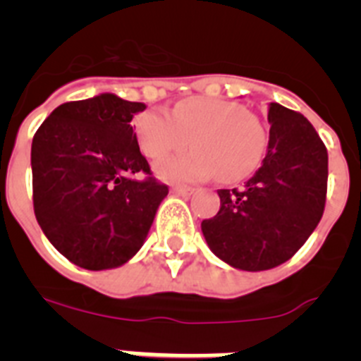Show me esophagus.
<instances>
[{
    "mask_svg": "<svg viewBox=\"0 0 361 361\" xmlns=\"http://www.w3.org/2000/svg\"><path fill=\"white\" fill-rule=\"evenodd\" d=\"M171 191H173V193H178V195H191V193L195 191V188L178 186V184H175V186H171Z\"/></svg>",
    "mask_w": 361,
    "mask_h": 361,
    "instance_id": "esophagus-1",
    "label": "esophagus"
}]
</instances>
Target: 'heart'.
<instances>
[{
	"instance_id": "1",
	"label": "heart",
	"mask_w": 361,
	"mask_h": 361,
	"mask_svg": "<svg viewBox=\"0 0 361 361\" xmlns=\"http://www.w3.org/2000/svg\"><path fill=\"white\" fill-rule=\"evenodd\" d=\"M137 141L149 159L193 146L188 153L161 159L155 171L166 180H202L216 175L237 183L262 162L269 142L266 124L240 103L216 97H190L170 116L146 110L135 117Z\"/></svg>"
}]
</instances>
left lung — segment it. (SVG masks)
Segmentation results:
<instances>
[{
	"label": "left lung",
	"mask_w": 361,
	"mask_h": 361,
	"mask_svg": "<svg viewBox=\"0 0 361 361\" xmlns=\"http://www.w3.org/2000/svg\"><path fill=\"white\" fill-rule=\"evenodd\" d=\"M269 146L242 188L219 190L220 209L202 220L213 253L244 271L276 267L304 245L327 199V148L302 114L271 103Z\"/></svg>",
	"instance_id": "left-lung-1"
}]
</instances>
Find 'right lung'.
Wrapping results in <instances>:
<instances>
[{
  "label": "right lung",
  "instance_id": "right-lung-1",
  "mask_svg": "<svg viewBox=\"0 0 361 361\" xmlns=\"http://www.w3.org/2000/svg\"><path fill=\"white\" fill-rule=\"evenodd\" d=\"M145 108L114 94L70 101L32 139L34 213L75 266L101 271L128 262L168 195L133 132V116Z\"/></svg>",
  "mask_w": 361,
  "mask_h": 361
}]
</instances>
